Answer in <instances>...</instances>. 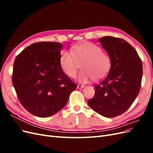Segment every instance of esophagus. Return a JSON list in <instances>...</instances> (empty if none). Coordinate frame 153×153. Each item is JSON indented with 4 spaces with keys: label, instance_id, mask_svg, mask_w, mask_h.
I'll use <instances>...</instances> for the list:
<instances>
[{
    "label": "esophagus",
    "instance_id": "esophagus-1",
    "mask_svg": "<svg viewBox=\"0 0 153 153\" xmlns=\"http://www.w3.org/2000/svg\"><path fill=\"white\" fill-rule=\"evenodd\" d=\"M84 87V85H80V84H78V85H77V88L78 89H83V88Z\"/></svg>",
    "mask_w": 153,
    "mask_h": 153
}]
</instances>
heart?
<instances>
[{
  "label": "heart",
  "mask_w": 153,
  "mask_h": 153,
  "mask_svg": "<svg viewBox=\"0 0 153 153\" xmlns=\"http://www.w3.org/2000/svg\"><path fill=\"white\" fill-rule=\"evenodd\" d=\"M81 64L82 70L78 76L81 83H87L95 78L99 80L105 77L110 71V59L108 55L101 52V49L94 44L84 42L74 45L71 52L64 50L60 56V64L66 75L73 78L75 76L78 65Z\"/></svg>",
  "instance_id": "b5f03b06"
}]
</instances>
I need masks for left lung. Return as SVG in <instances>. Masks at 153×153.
I'll list each match as a JSON object with an SVG mask.
<instances>
[{
	"mask_svg": "<svg viewBox=\"0 0 153 153\" xmlns=\"http://www.w3.org/2000/svg\"><path fill=\"white\" fill-rule=\"evenodd\" d=\"M98 41L107 52L111 66L87 103L96 112L110 118L126 112L136 99L141 87L142 63L135 48L124 39L105 36Z\"/></svg>",
	"mask_w": 153,
	"mask_h": 153,
	"instance_id": "obj_1",
	"label": "left lung"
}]
</instances>
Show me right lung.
Masks as SVG:
<instances>
[{
    "mask_svg": "<svg viewBox=\"0 0 153 153\" xmlns=\"http://www.w3.org/2000/svg\"><path fill=\"white\" fill-rule=\"evenodd\" d=\"M62 47L58 42L33 43L14 62L12 81L18 100L36 116L47 117L58 112L76 88L61 67Z\"/></svg>",
    "mask_w": 153,
    "mask_h": 153,
    "instance_id": "add662e5",
    "label": "right lung"
}]
</instances>
